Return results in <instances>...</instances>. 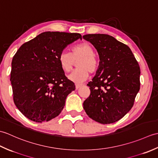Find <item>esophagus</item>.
I'll return each mask as SVG.
<instances>
[{"mask_svg": "<svg viewBox=\"0 0 158 158\" xmlns=\"http://www.w3.org/2000/svg\"><path fill=\"white\" fill-rule=\"evenodd\" d=\"M81 86H82L81 84H78V83H77V84H75V88L76 89H78L79 88H81Z\"/></svg>", "mask_w": 158, "mask_h": 158, "instance_id": "obj_1", "label": "esophagus"}]
</instances>
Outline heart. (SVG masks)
<instances>
[{
  "label": "heart",
  "instance_id": "b5f03b06",
  "mask_svg": "<svg viewBox=\"0 0 158 158\" xmlns=\"http://www.w3.org/2000/svg\"><path fill=\"white\" fill-rule=\"evenodd\" d=\"M93 47L84 42L73 46L71 53L62 52L60 53L58 60L61 69L66 73L72 70L77 62V68L69 75V79L76 83H81L88 78L89 72L94 73L98 68V62L95 57Z\"/></svg>",
  "mask_w": 158,
  "mask_h": 158
}]
</instances>
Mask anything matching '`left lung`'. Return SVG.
<instances>
[{
	"instance_id": "left-lung-1",
	"label": "left lung",
	"mask_w": 158,
	"mask_h": 158,
	"mask_svg": "<svg viewBox=\"0 0 158 158\" xmlns=\"http://www.w3.org/2000/svg\"><path fill=\"white\" fill-rule=\"evenodd\" d=\"M83 38L94 46L100 58L83 109L97 122H116L132 109L140 89L139 63L129 47L112 36L89 34Z\"/></svg>"
}]
</instances>
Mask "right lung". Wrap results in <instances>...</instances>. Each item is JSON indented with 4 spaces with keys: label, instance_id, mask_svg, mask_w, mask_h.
I'll return each instance as SVG.
<instances>
[{
    "label": "right lung",
    "instance_id": "add662e5",
    "mask_svg": "<svg viewBox=\"0 0 158 158\" xmlns=\"http://www.w3.org/2000/svg\"><path fill=\"white\" fill-rule=\"evenodd\" d=\"M82 39L79 33L44 32L20 47L11 62L13 101L23 115L48 122L61 113L67 96L75 89L58 58L66 47Z\"/></svg>",
    "mask_w": 158,
    "mask_h": 158
}]
</instances>
